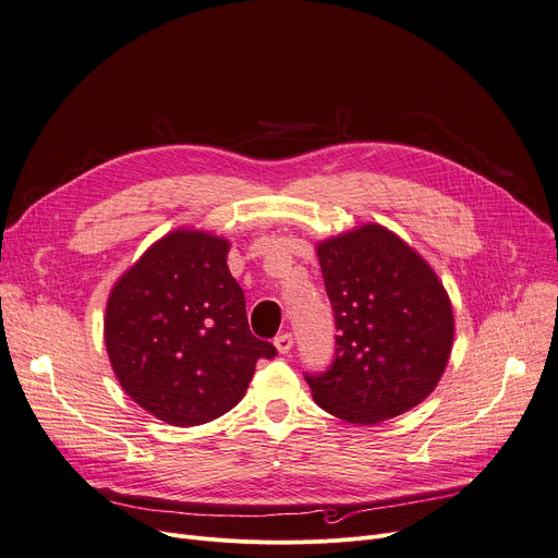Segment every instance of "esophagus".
<instances>
[{
	"label": "esophagus",
	"mask_w": 558,
	"mask_h": 558,
	"mask_svg": "<svg viewBox=\"0 0 558 558\" xmlns=\"http://www.w3.org/2000/svg\"><path fill=\"white\" fill-rule=\"evenodd\" d=\"M274 345L278 348V353H280V355H287L289 350H291V345H294V337H291L289 332H282V335H278V337H276Z\"/></svg>",
	"instance_id": "34e87169"
}]
</instances>
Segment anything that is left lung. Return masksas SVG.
Masks as SVG:
<instances>
[{
    "mask_svg": "<svg viewBox=\"0 0 558 558\" xmlns=\"http://www.w3.org/2000/svg\"><path fill=\"white\" fill-rule=\"evenodd\" d=\"M335 310L337 353L305 375L328 414L377 425L421 404L441 379L454 341V314L429 264L379 223L316 244Z\"/></svg>",
    "mask_w": 558,
    "mask_h": 558,
    "instance_id": "8db88e82",
    "label": "left lung"
}]
</instances>
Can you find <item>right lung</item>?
<instances>
[{
	"mask_svg": "<svg viewBox=\"0 0 558 558\" xmlns=\"http://www.w3.org/2000/svg\"><path fill=\"white\" fill-rule=\"evenodd\" d=\"M230 242L179 228L114 282L104 341L117 383L144 412L175 427L210 423L238 404L269 341L248 330L244 291L226 257Z\"/></svg>",
	"mask_w": 558,
	"mask_h": 558,
	"instance_id": "add662e5",
	"label": "right lung"
}]
</instances>
